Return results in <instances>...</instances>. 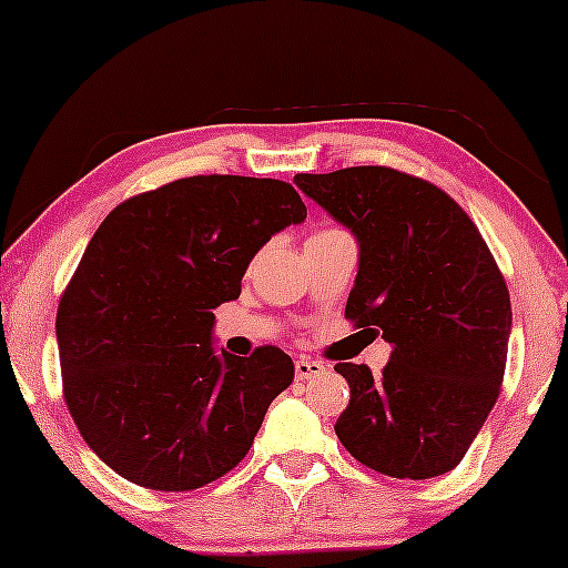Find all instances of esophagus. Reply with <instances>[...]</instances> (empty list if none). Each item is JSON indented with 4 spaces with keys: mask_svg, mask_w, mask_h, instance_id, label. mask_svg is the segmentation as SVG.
I'll list each match as a JSON object with an SVG mask.
<instances>
[{
    "mask_svg": "<svg viewBox=\"0 0 568 568\" xmlns=\"http://www.w3.org/2000/svg\"><path fill=\"white\" fill-rule=\"evenodd\" d=\"M325 374L321 361H310V357H298L296 361V379H317Z\"/></svg>",
    "mask_w": 568,
    "mask_h": 568,
    "instance_id": "1",
    "label": "esophagus"
}]
</instances>
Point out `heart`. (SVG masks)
<instances>
[{
    "mask_svg": "<svg viewBox=\"0 0 568 568\" xmlns=\"http://www.w3.org/2000/svg\"><path fill=\"white\" fill-rule=\"evenodd\" d=\"M321 232H328V230H321ZM315 234H317V232H315Z\"/></svg>",
    "mask_w": 568,
    "mask_h": 568,
    "instance_id": "1",
    "label": "heart"
}]
</instances>
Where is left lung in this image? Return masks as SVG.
<instances>
[{
	"label": "left lung",
	"instance_id": "left-lung-1",
	"mask_svg": "<svg viewBox=\"0 0 568 568\" xmlns=\"http://www.w3.org/2000/svg\"><path fill=\"white\" fill-rule=\"evenodd\" d=\"M293 181L361 243L344 317L393 347L382 376L336 363L349 384L338 440L389 478L454 470L497 403L510 342V291L486 240L440 186L395 168Z\"/></svg>",
	"mask_w": 568,
	"mask_h": 568
}]
</instances>
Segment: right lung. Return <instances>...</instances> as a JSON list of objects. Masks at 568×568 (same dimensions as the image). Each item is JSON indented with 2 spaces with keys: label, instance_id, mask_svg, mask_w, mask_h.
<instances>
[{
  "label": "right lung",
  "instance_id": "right-lung-1",
  "mask_svg": "<svg viewBox=\"0 0 568 568\" xmlns=\"http://www.w3.org/2000/svg\"><path fill=\"white\" fill-rule=\"evenodd\" d=\"M306 219L291 184L189 175L114 207L55 315L63 400L98 459L130 484L194 491L251 452L293 361L264 344L213 352V310L240 296L272 234Z\"/></svg>",
  "mask_w": 568,
  "mask_h": 568
}]
</instances>
